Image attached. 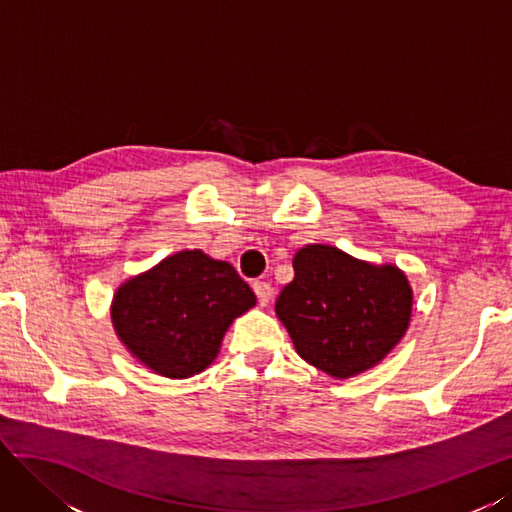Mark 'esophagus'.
<instances>
[{
    "mask_svg": "<svg viewBox=\"0 0 512 512\" xmlns=\"http://www.w3.org/2000/svg\"><path fill=\"white\" fill-rule=\"evenodd\" d=\"M253 291H255V296H257V300H259L261 306H266V304L270 302V298H272V287H270V283H266V281H255V283H253Z\"/></svg>",
    "mask_w": 512,
    "mask_h": 512,
    "instance_id": "1",
    "label": "esophagus"
}]
</instances>
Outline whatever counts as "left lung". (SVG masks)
I'll list each match as a JSON object with an SVG mask.
<instances>
[{"instance_id": "left-lung-1", "label": "left lung", "mask_w": 512, "mask_h": 512, "mask_svg": "<svg viewBox=\"0 0 512 512\" xmlns=\"http://www.w3.org/2000/svg\"><path fill=\"white\" fill-rule=\"evenodd\" d=\"M294 270L274 309L296 352L319 371L358 375L401 341L412 317V289L399 268L309 244L296 253Z\"/></svg>"}]
</instances>
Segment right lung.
Returning a JSON list of instances; mask_svg holds the SVG:
<instances>
[{
    "instance_id": "right-lung-1",
    "label": "right lung",
    "mask_w": 512,
    "mask_h": 512,
    "mask_svg": "<svg viewBox=\"0 0 512 512\" xmlns=\"http://www.w3.org/2000/svg\"><path fill=\"white\" fill-rule=\"evenodd\" d=\"M255 306V294L227 261L182 251L126 281L111 319L122 343L165 377H191L216 358L225 330Z\"/></svg>"
}]
</instances>
